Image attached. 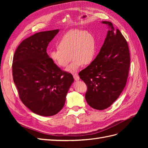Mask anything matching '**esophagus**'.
I'll use <instances>...</instances> for the list:
<instances>
[{"instance_id": "esophagus-1", "label": "esophagus", "mask_w": 148, "mask_h": 148, "mask_svg": "<svg viewBox=\"0 0 148 148\" xmlns=\"http://www.w3.org/2000/svg\"><path fill=\"white\" fill-rule=\"evenodd\" d=\"M73 78H74V79L75 80H79V77L77 73H73Z\"/></svg>"}]
</instances>
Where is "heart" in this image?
Returning a JSON list of instances; mask_svg holds the SVG:
<instances>
[{"label":"heart","mask_w":148,"mask_h":148,"mask_svg":"<svg viewBox=\"0 0 148 148\" xmlns=\"http://www.w3.org/2000/svg\"><path fill=\"white\" fill-rule=\"evenodd\" d=\"M96 53V44L94 36L88 31L71 30L65 34L57 44V49L49 53L51 60L57 66L65 68L73 61L67 69L75 73L83 64L92 62Z\"/></svg>","instance_id":"heart-1"}]
</instances>
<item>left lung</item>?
<instances>
[{
    "label": "left lung",
    "mask_w": 148,
    "mask_h": 148,
    "mask_svg": "<svg viewBox=\"0 0 148 148\" xmlns=\"http://www.w3.org/2000/svg\"><path fill=\"white\" fill-rule=\"evenodd\" d=\"M100 52L91 64L79 73L88 87L85 99L93 109L104 110L109 107L122 93L126 85L130 57L126 39L110 21Z\"/></svg>",
    "instance_id": "1"
}]
</instances>
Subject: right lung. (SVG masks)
Listing matches in <instances>:
<instances>
[{
    "label": "right lung",
    "instance_id": "1",
    "mask_svg": "<svg viewBox=\"0 0 148 148\" xmlns=\"http://www.w3.org/2000/svg\"><path fill=\"white\" fill-rule=\"evenodd\" d=\"M59 29L42 31L23 40L13 56L12 74L21 102L42 116L56 115L63 108L74 81L47 53L49 43Z\"/></svg>",
    "mask_w": 148,
    "mask_h": 148
}]
</instances>
